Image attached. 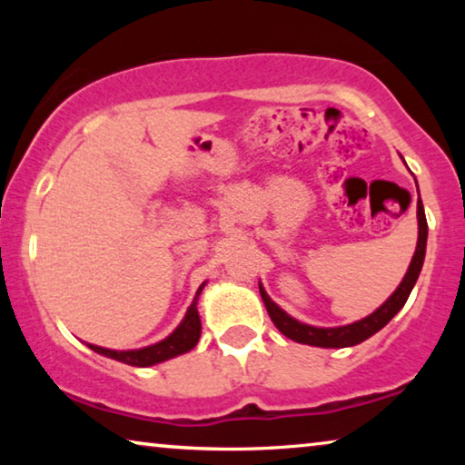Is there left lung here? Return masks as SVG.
<instances>
[{"label": "left lung", "mask_w": 465, "mask_h": 465, "mask_svg": "<svg viewBox=\"0 0 465 465\" xmlns=\"http://www.w3.org/2000/svg\"><path fill=\"white\" fill-rule=\"evenodd\" d=\"M417 220H419V239H417V250L415 256L411 260L409 271L402 279V283L398 285V290L387 298V301L381 304V307L371 313L364 320L349 323V326H339V328H315L309 326V323H302L290 317L282 307H277L275 302L271 301V296L266 294L262 285H260V296H262L264 307L269 311L271 320L279 328V332L288 339L302 342V345H313V347H353L358 342L371 339L372 334H377L381 328H385L387 323L391 322V317L398 313L400 309L404 307V302L409 301L412 288H415L419 272H421L423 260H425V243H428V220H425L423 203L421 196L417 201Z\"/></svg>", "instance_id": "8db88e82"}]
</instances>
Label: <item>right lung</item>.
<instances>
[{"label":"right lung","instance_id":"1","mask_svg":"<svg viewBox=\"0 0 465 465\" xmlns=\"http://www.w3.org/2000/svg\"><path fill=\"white\" fill-rule=\"evenodd\" d=\"M203 288H205V283L196 290L194 301L188 307L186 317H183L180 326H177L173 332L167 336V339L156 342V345H150L143 349H131V351H116V349H105L99 345H91V342H86V345L91 347L94 353L105 355V358H112V360H118V361H123V364L139 366V368L161 364V361H164V360H171V358H175V355L186 353V351H190V349H194L196 342H199V339H201V317H199V311H196V302H199V294L203 292Z\"/></svg>","mask_w":465,"mask_h":465}]
</instances>
